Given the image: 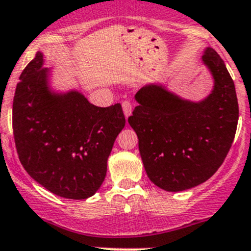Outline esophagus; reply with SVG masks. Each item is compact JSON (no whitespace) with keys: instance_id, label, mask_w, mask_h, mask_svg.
Returning <instances> with one entry per match:
<instances>
[{"instance_id":"esophagus-1","label":"esophagus","mask_w":251,"mask_h":251,"mask_svg":"<svg viewBox=\"0 0 251 251\" xmlns=\"http://www.w3.org/2000/svg\"><path fill=\"white\" fill-rule=\"evenodd\" d=\"M123 110L124 114H125V118L127 119L132 113V104L128 100H125V102H123Z\"/></svg>"}]
</instances>
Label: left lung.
<instances>
[{
  "label": "left lung",
  "mask_w": 251,
  "mask_h": 251,
  "mask_svg": "<svg viewBox=\"0 0 251 251\" xmlns=\"http://www.w3.org/2000/svg\"><path fill=\"white\" fill-rule=\"evenodd\" d=\"M201 62L212 80L209 95L187 100L155 81L136 93L138 105L128 118L147 176L164 191H186L209 179L224 163L237 130V95L224 60L205 47Z\"/></svg>",
  "instance_id": "1"
}]
</instances>
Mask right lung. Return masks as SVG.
I'll list each match as a JSON object with an SVG mask.
<instances>
[{"label": "right lung", "mask_w": 251, "mask_h": 251, "mask_svg": "<svg viewBox=\"0 0 251 251\" xmlns=\"http://www.w3.org/2000/svg\"><path fill=\"white\" fill-rule=\"evenodd\" d=\"M41 50L20 75L13 131L26 173L53 194L87 199L100 188L114 142L125 126L121 105L91 104L78 90L52 86Z\"/></svg>", "instance_id": "1"}]
</instances>
